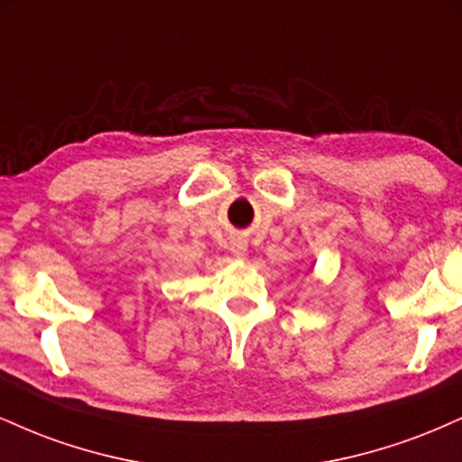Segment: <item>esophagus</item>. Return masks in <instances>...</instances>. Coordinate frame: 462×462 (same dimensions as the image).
Segmentation results:
<instances>
[{"label": "esophagus", "mask_w": 462, "mask_h": 462, "mask_svg": "<svg viewBox=\"0 0 462 462\" xmlns=\"http://www.w3.org/2000/svg\"><path fill=\"white\" fill-rule=\"evenodd\" d=\"M243 249H245V245L241 243V245H238V254H243Z\"/></svg>", "instance_id": "1"}]
</instances>
